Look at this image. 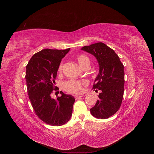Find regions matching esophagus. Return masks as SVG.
<instances>
[{
  "label": "esophagus",
  "mask_w": 154,
  "mask_h": 154,
  "mask_svg": "<svg viewBox=\"0 0 154 154\" xmlns=\"http://www.w3.org/2000/svg\"><path fill=\"white\" fill-rule=\"evenodd\" d=\"M82 97V96H80V95H75V96H74V98H75L76 100H78V99H80V98H81Z\"/></svg>",
  "instance_id": "obj_1"
}]
</instances>
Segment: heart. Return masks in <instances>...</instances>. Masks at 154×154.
Listing matches in <instances>:
<instances>
[{
	"label": "heart",
	"mask_w": 154,
	"mask_h": 154,
	"mask_svg": "<svg viewBox=\"0 0 154 154\" xmlns=\"http://www.w3.org/2000/svg\"><path fill=\"white\" fill-rule=\"evenodd\" d=\"M77 62L80 66L83 68L87 65L90 64V60L89 58H88L87 56L85 54H80L78 55L77 58ZM63 63L62 62L60 63L58 66V71H61L63 68ZM87 84V82L85 80H83L82 82L76 81L74 80H69L67 82L64 83L63 87L65 90L67 92L71 93H74V94H78V93H81L83 91V85H85Z\"/></svg>",
	"instance_id": "heart-1"
}]
</instances>
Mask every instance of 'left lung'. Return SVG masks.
<instances>
[{"instance_id": "8db88e82", "label": "left lung", "mask_w": 154, "mask_h": 154, "mask_svg": "<svg viewBox=\"0 0 154 154\" xmlns=\"http://www.w3.org/2000/svg\"><path fill=\"white\" fill-rule=\"evenodd\" d=\"M82 50L94 56L100 66L92 88L101 90V93L91 113L98 119L109 118L117 112L122 103L124 66L114 51L102 42L84 46Z\"/></svg>"}]
</instances>
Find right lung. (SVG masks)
<instances>
[{
	"label": "right lung",
	"mask_w": 154,
	"mask_h": 154,
	"mask_svg": "<svg viewBox=\"0 0 154 154\" xmlns=\"http://www.w3.org/2000/svg\"><path fill=\"white\" fill-rule=\"evenodd\" d=\"M70 51L45 49L35 53L26 66V80L31 105L38 117L52 126L66 124L71 118L75 99L71 95L60 93L61 96L51 97L58 66Z\"/></svg>",
	"instance_id": "1"
}]
</instances>
